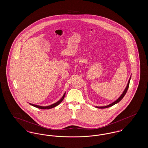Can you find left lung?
<instances>
[{
  "mask_svg": "<svg viewBox=\"0 0 148 148\" xmlns=\"http://www.w3.org/2000/svg\"><path fill=\"white\" fill-rule=\"evenodd\" d=\"M130 79H131V77H130V79H129V81H128V83H127V87H126V88L125 89L124 91L123 92V94L120 95V97L118 99L116 100H115L114 102H113V103H112V104H109V105H108V106H96V107H97V108H99V109H104V108H107L110 107V106H114V105H115V104H116V103H119L120 101L122 99L124 98V97L125 96V94H126V93H127V90L128 88H129V83H130Z\"/></svg>",
  "mask_w": 148,
  "mask_h": 148,
  "instance_id": "left-lung-1",
  "label": "left lung"
}]
</instances>
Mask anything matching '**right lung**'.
<instances>
[{
	"instance_id": "add662e5",
	"label": "right lung",
	"mask_w": 148,
	"mask_h": 148,
	"mask_svg": "<svg viewBox=\"0 0 148 148\" xmlns=\"http://www.w3.org/2000/svg\"><path fill=\"white\" fill-rule=\"evenodd\" d=\"M65 92L64 94L63 97L60 99L58 101H57L56 103H54V104H52V105H50V106H42L34 105V104H30V103H29V104H30L31 106H33L36 107V108H39V109H49L53 108H54V107H56V106H58V105L63 100L64 98V97H65Z\"/></svg>"
}]
</instances>
